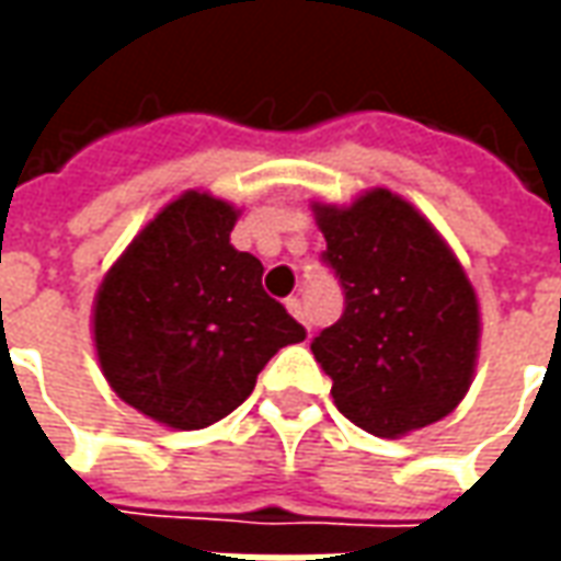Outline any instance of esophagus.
Here are the masks:
<instances>
[{"label": "esophagus", "mask_w": 561, "mask_h": 561, "mask_svg": "<svg viewBox=\"0 0 561 561\" xmlns=\"http://www.w3.org/2000/svg\"><path fill=\"white\" fill-rule=\"evenodd\" d=\"M285 306H288V312H291V316L297 318L300 324H306V330H312L309 328V321H306V312H304V304H300V297H288V300H285Z\"/></svg>", "instance_id": "esophagus-1"}]
</instances>
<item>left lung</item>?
I'll return each instance as SVG.
<instances>
[{
    "label": "left lung",
    "mask_w": 561,
    "mask_h": 561,
    "mask_svg": "<svg viewBox=\"0 0 561 561\" xmlns=\"http://www.w3.org/2000/svg\"><path fill=\"white\" fill-rule=\"evenodd\" d=\"M345 312L312 340L333 402L360 430L400 438L442 421L474 376L481 312L466 270L421 213L388 188L348 207L312 204Z\"/></svg>",
    "instance_id": "left-lung-1"
}]
</instances>
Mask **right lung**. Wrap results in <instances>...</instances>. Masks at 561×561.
I'll return each instance as SVG.
<instances>
[{
    "instance_id": "add662e5",
    "label": "right lung",
    "mask_w": 561,
    "mask_h": 561,
    "mask_svg": "<svg viewBox=\"0 0 561 561\" xmlns=\"http://www.w3.org/2000/svg\"><path fill=\"white\" fill-rule=\"evenodd\" d=\"M240 209L185 192L128 243L92 309L104 378L119 400L171 430H204L255 390L273 354L306 340L237 252Z\"/></svg>"
}]
</instances>
